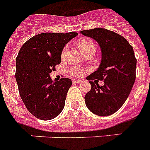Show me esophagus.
<instances>
[{"instance_id": "34e87169", "label": "esophagus", "mask_w": 150, "mask_h": 150, "mask_svg": "<svg viewBox=\"0 0 150 150\" xmlns=\"http://www.w3.org/2000/svg\"><path fill=\"white\" fill-rule=\"evenodd\" d=\"M72 82L73 83H81V80H80V79H72Z\"/></svg>"}]
</instances>
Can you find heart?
Instances as JSON below:
<instances>
[{"mask_svg":"<svg viewBox=\"0 0 150 150\" xmlns=\"http://www.w3.org/2000/svg\"><path fill=\"white\" fill-rule=\"evenodd\" d=\"M78 47L82 53H86L88 51L90 50H96V45H95L94 42L92 40L88 39V38H82L81 40L79 41L78 43ZM67 53V47H64L62 49V52H61V58L62 59H64L65 58ZM69 74H71L73 76L75 77H79L81 76L83 74V69H81V67L76 64H73L69 69Z\"/></svg>","mask_w":150,"mask_h":150,"instance_id":"b5f03b06","label":"heart"}]
</instances>
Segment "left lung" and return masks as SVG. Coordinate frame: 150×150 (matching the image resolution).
Masks as SVG:
<instances>
[{
	"label": "left lung",
	"instance_id": "obj_1",
	"mask_svg": "<svg viewBox=\"0 0 150 150\" xmlns=\"http://www.w3.org/2000/svg\"><path fill=\"white\" fill-rule=\"evenodd\" d=\"M81 33L97 41L102 50L99 68L86 78L92 86L85 96L86 106L97 115H112L125 103L136 80L133 48L125 38L107 29L84 30ZM94 79L104 81L105 85H95L91 81Z\"/></svg>",
	"mask_w": 150,
	"mask_h": 150
}]
</instances>
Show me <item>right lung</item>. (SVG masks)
I'll use <instances>...</instances> for the list:
<instances>
[{"instance_id": "1", "label": "right lung", "mask_w": 150, "mask_h": 150, "mask_svg": "<svg viewBox=\"0 0 150 150\" xmlns=\"http://www.w3.org/2000/svg\"><path fill=\"white\" fill-rule=\"evenodd\" d=\"M76 32L41 33L21 47L16 58L15 78L23 103L38 119L49 120L63 110L71 80L52 81L49 74L61 63V52Z\"/></svg>"}]
</instances>
